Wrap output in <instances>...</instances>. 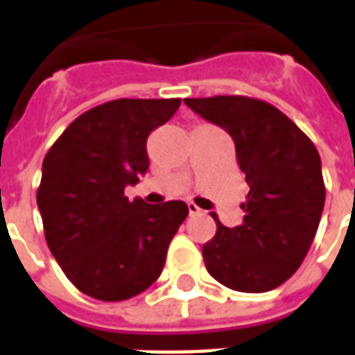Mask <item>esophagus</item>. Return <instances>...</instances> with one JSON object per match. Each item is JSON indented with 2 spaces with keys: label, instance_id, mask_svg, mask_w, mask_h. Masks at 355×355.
<instances>
[{
  "label": "esophagus",
  "instance_id": "obj_1",
  "mask_svg": "<svg viewBox=\"0 0 355 355\" xmlns=\"http://www.w3.org/2000/svg\"><path fill=\"white\" fill-rule=\"evenodd\" d=\"M188 211H190V215H201V213H203V211H201L200 207H198V205H196V203H188Z\"/></svg>",
  "mask_w": 355,
  "mask_h": 355
}]
</instances>
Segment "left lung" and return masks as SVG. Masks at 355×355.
Here are the masks:
<instances>
[{
	"label": "left lung",
	"instance_id": "1",
	"mask_svg": "<svg viewBox=\"0 0 355 355\" xmlns=\"http://www.w3.org/2000/svg\"><path fill=\"white\" fill-rule=\"evenodd\" d=\"M236 144L249 184L243 223L203 245L207 272L228 289L266 293L289 279L310 251L325 205L321 159L313 142L283 112L259 98L220 94L186 98Z\"/></svg>",
	"mask_w": 355,
	"mask_h": 355
}]
</instances>
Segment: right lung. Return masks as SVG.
<instances>
[{"instance_id":"right-lung-1","label":"right lung","mask_w":355,"mask_h":355,"mask_svg":"<svg viewBox=\"0 0 355 355\" xmlns=\"http://www.w3.org/2000/svg\"><path fill=\"white\" fill-rule=\"evenodd\" d=\"M180 98H117L66 127L43 159L37 207L45 241L66 277L89 297L119 302L159 277L184 201H129L150 165L146 139Z\"/></svg>"}]
</instances>
